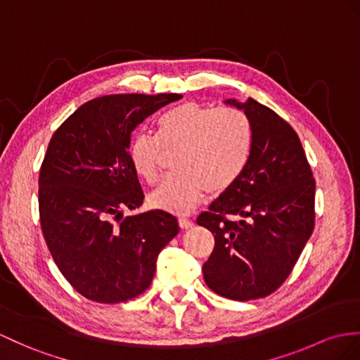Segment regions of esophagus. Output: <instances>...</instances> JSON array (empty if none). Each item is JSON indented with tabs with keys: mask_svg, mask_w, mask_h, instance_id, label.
Instances as JSON below:
<instances>
[{
	"mask_svg": "<svg viewBox=\"0 0 360 360\" xmlns=\"http://www.w3.org/2000/svg\"><path fill=\"white\" fill-rule=\"evenodd\" d=\"M179 226H180V229H191L192 226H194V223H192L191 220H188V218H179Z\"/></svg>",
	"mask_w": 360,
	"mask_h": 360,
	"instance_id": "obj_1",
	"label": "esophagus"
}]
</instances>
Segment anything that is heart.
Instances as JSON below:
<instances>
[{
  "label": "heart",
  "mask_w": 360,
  "mask_h": 360,
  "mask_svg": "<svg viewBox=\"0 0 360 360\" xmlns=\"http://www.w3.org/2000/svg\"><path fill=\"white\" fill-rule=\"evenodd\" d=\"M252 131L248 119L232 110L183 103L160 120L159 139L139 131L128 145L129 163L140 179L155 183L166 153H175V172L155 188L148 201L154 209L183 215L206 194L221 195L238 180L248 163Z\"/></svg>",
  "instance_id": "heart-1"
}]
</instances>
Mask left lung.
<instances>
[{
  "mask_svg": "<svg viewBox=\"0 0 360 360\" xmlns=\"http://www.w3.org/2000/svg\"><path fill=\"white\" fill-rule=\"evenodd\" d=\"M226 103L248 116L252 145L235 185L197 218L215 238L203 276L217 295L250 301L274 293L292 274L314 229L316 183L290 124L252 98Z\"/></svg>",
  "mask_w": 360,
  "mask_h": 360,
  "instance_id": "left-lung-1",
  "label": "left lung"
}]
</instances>
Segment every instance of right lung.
Returning <instances> with one entry per match:
<instances>
[{"label":"right lung","instance_id":"right-lung-1","mask_svg":"<svg viewBox=\"0 0 360 360\" xmlns=\"http://www.w3.org/2000/svg\"><path fill=\"white\" fill-rule=\"evenodd\" d=\"M181 94H110L79 107L51 136L39 169V223L60 274L94 302L117 304L151 285L175 217L143 203L129 163L133 131Z\"/></svg>","mask_w":360,"mask_h":360}]
</instances>
